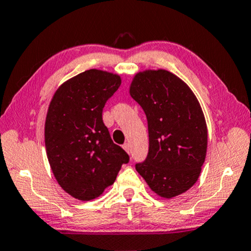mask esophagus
<instances>
[{"mask_svg":"<svg viewBox=\"0 0 251 251\" xmlns=\"http://www.w3.org/2000/svg\"><path fill=\"white\" fill-rule=\"evenodd\" d=\"M123 148H124V150H125L126 152H131V146H129V143H125V145L123 146Z\"/></svg>","mask_w":251,"mask_h":251,"instance_id":"esophagus-1","label":"esophagus"}]
</instances>
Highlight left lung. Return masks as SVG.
Instances as JSON below:
<instances>
[{"label": "left lung", "mask_w": 251, "mask_h": 251, "mask_svg": "<svg viewBox=\"0 0 251 251\" xmlns=\"http://www.w3.org/2000/svg\"><path fill=\"white\" fill-rule=\"evenodd\" d=\"M129 94L148 122V155L136 163V171L162 198L185 193L198 181L208 146V129L198 99L181 79L166 70L139 72Z\"/></svg>", "instance_id": "1"}]
</instances>
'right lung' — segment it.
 Wrapping results in <instances>:
<instances>
[{
    "label": "right lung",
    "mask_w": 251,
    "mask_h": 251,
    "mask_svg": "<svg viewBox=\"0 0 251 251\" xmlns=\"http://www.w3.org/2000/svg\"><path fill=\"white\" fill-rule=\"evenodd\" d=\"M120 83L118 75L87 70L63 83L49 104L45 142L50 168L59 186L81 201L99 198L129 162L102 119Z\"/></svg>",
    "instance_id": "obj_1"
}]
</instances>
